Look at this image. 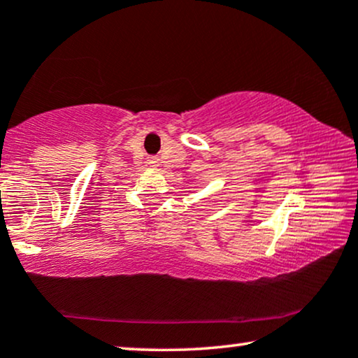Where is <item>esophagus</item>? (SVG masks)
<instances>
[{
    "instance_id": "esophagus-1",
    "label": "esophagus",
    "mask_w": 358,
    "mask_h": 358,
    "mask_svg": "<svg viewBox=\"0 0 358 358\" xmlns=\"http://www.w3.org/2000/svg\"><path fill=\"white\" fill-rule=\"evenodd\" d=\"M150 164H151V166H156V164H158V159L151 158V159H150Z\"/></svg>"
}]
</instances>
